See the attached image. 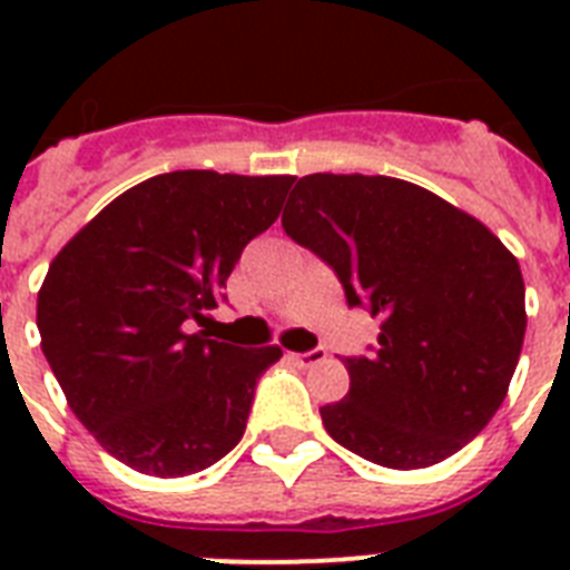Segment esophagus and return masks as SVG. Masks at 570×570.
<instances>
[{"label": "esophagus", "mask_w": 570, "mask_h": 570, "mask_svg": "<svg viewBox=\"0 0 570 570\" xmlns=\"http://www.w3.org/2000/svg\"><path fill=\"white\" fill-rule=\"evenodd\" d=\"M325 357H328V352H325V348H311V352H298V355H293V361L298 366H316V364H322Z\"/></svg>", "instance_id": "34e87169"}]
</instances>
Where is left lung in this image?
Here are the masks:
<instances>
[{
    "label": "left lung",
    "mask_w": 570,
    "mask_h": 570,
    "mask_svg": "<svg viewBox=\"0 0 570 570\" xmlns=\"http://www.w3.org/2000/svg\"><path fill=\"white\" fill-rule=\"evenodd\" d=\"M281 224L334 268L348 307L381 320L375 352L346 357V396L320 407L331 438L393 470L429 468L473 441L503 405L527 331L512 250L396 177L307 174Z\"/></svg>",
    "instance_id": "8db88e82"
}]
</instances>
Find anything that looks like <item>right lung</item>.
Instances as JSON below:
<instances>
[{"label": "right lung", "instance_id": "obj_1", "mask_svg": "<svg viewBox=\"0 0 570 570\" xmlns=\"http://www.w3.org/2000/svg\"><path fill=\"white\" fill-rule=\"evenodd\" d=\"M295 177L171 171L115 197L49 263L40 348L102 450L147 476H189L242 441L281 348L218 343L191 322L224 302L242 248Z\"/></svg>", "mask_w": 570, "mask_h": 570}]
</instances>
